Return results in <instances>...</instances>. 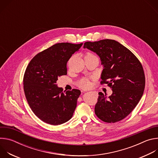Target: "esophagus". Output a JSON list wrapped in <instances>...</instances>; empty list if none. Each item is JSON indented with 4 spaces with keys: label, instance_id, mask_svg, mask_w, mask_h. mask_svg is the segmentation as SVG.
I'll list each match as a JSON object with an SVG mask.
<instances>
[{
    "label": "esophagus",
    "instance_id": "34e87169",
    "mask_svg": "<svg viewBox=\"0 0 158 158\" xmlns=\"http://www.w3.org/2000/svg\"><path fill=\"white\" fill-rule=\"evenodd\" d=\"M94 93H95V92H94Z\"/></svg>",
    "mask_w": 158,
    "mask_h": 158
}]
</instances>
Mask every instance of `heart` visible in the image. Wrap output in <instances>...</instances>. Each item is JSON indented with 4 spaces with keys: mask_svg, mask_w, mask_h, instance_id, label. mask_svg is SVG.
Instances as JSON below:
<instances>
[{
    "mask_svg": "<svg viewBox=\"0 0 158 158\" xmlns=\"http://www.w3.org/2000/svg\"><path fill=\"white\" fill-rule=\"evenodd\" d=\"M90 55H93L91 54L90 53H87L86 56H90ZM77 85L81 87V88H84V89H86V88H88L89 86H90V82L89 81L86 79V78H82L78 82H77Z\"/></svg>",
    "mask_w": 158,
    "mask_h": 158,
    "instance_id": "b5f03b06",
    "label": "heart"
}]
</instances>
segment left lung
I'll return each mask as SVG.
<instances>
[{"label": "left lung", "mask_w": 158, "mask_h": 158, "mask_svg": "<svg viewBox=\"0 0 158 158\" xmlns=\"http://www.w3.org/2000/svg\"><path fill=\"white\" fill-rule=\"evenodd\" d=\"M84 48L99 56L104 67L101 84H107L112 91L108 98L99 93L96 115L108 123L123 120L137 106L144 93L145 76L141 63L131 51L114 40L86 42Z\"/></svg>", "instance_id": "8db88e82"}]
</instances>
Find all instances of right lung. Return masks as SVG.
I'll use <instances>...</instances> for the list:
<instances>
[{"label":"right lung","instance_id":"add662e5","mask_svg":"<svg viewBox=\"0 0 158 158\" xmlns=\"http://www.w3.org/2000/svg\"><path fill=\"white\" fill-rule=\"evenodd\" d=\"M82 46L56 44L35 56L27 67L23 79L25 96L35 115L44 123L59 125L73 116L81 91L73 89L63 92L56 82L67 74V61Z\"/></svg>","mask_w":158,"mask_h":158}]
</instances>
